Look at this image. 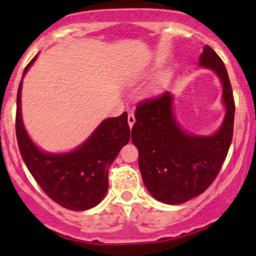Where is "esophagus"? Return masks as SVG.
<instances>
[{"label":"esophagus","mask_w":256,"mask_h":256,"mask_svg":"<svg viewBox=\"0 0 256 256\" xmlns=\"http://www.w3.org/2000/svg\"><path fill=\"white\" fill-rule=\"evenodd\" d=\"M135 115H134V114H128V126H130V128H132L134 126V124H135Z\"/></svg>","instance_id":"1"}]
</instances>
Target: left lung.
<instances>
[{
	"instance_id": "obj_1",
	"label": "left lung",
	"mask_w": 256,
	"mask_h": 256,
	"mask_svg": "<svg viewBox=\"0 0 256 256\" xmlns=\"http://www.w3.org/2000/svg\"><path fill=\"white\" fill-rule=\"evenodd\" d=\"M200 66L213 70L223 88L226 115L216 134L204 136L183 130L170 92L136 108L131 135L138 150L141 176L152 197L166 204H180L202 194L216 180L233 138L236 106L224 63L204 46Z\"/></svg>"
}]
</instances>
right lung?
<instances>
[{"mask_svg": "<svg viewBox=\"0 0 256 256\" xmlns=\"http://www.w3.org/2000/svg\"><path fill=\"white\" fill-rule=\"evenodd\" d=\"M37 56L30 62L23 76ZM22 76V79H23ZM22 80L17 92L16 135L20 156L50 200L70 210H86L99 204L109 188L110 164L130 141L128 114L105 118L80 146L70 152H46L28 135L20 109Z\"/></svg>", "mask_w": 256, "mask_h": 256, "instance_id": "add662e5", "label": "right lung"}]
</instances>
